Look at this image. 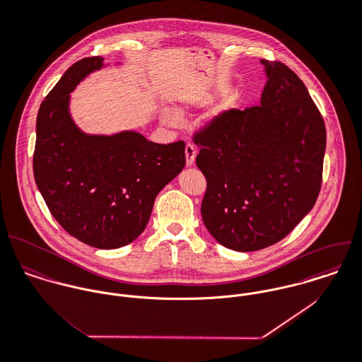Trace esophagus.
<instances>
[{"mask_svg": "<svg viewBox=\"0 0 362 362\" xmlns=\"http://www.w3.org/2000/svg\"><path fill=\"white\" fill-rule=\"evenodd\" d=\"M195 157H197V148L194 147V144L188 143L185 146V163L188 167H191L195 161Z\"/></svg>", "mask_w": 362, "mask_h": 362, "instance_id": "34e87169", "label": "esophagus"}]
</instances>
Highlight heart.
<instances>
[{"mask_svg": "<svg viewBox=\"0 0 362 362\" xmlns=\"http://www.w3.org/2000/svg\"><path fill=\"white\" fill-rule=\"evenodd\" d=\"M161 121L164 122L165 124H170V126H177L180 123V117L174 111L163 110L161 111Z\"/></svg>", "mask_w": 362, "mask_h": 362, "instance_id": "b5f03b06", "label": "heart"}]
</instances>
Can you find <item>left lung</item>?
I'll return each mask as SVG.
<instances>
[{
  "label": "left lung",
  "instance_id": "8db88e82",
  "mask_svg": "<svg viewBox=\"0 0 362 362\" xmlns=\"http://www.w3.org/2000/svg\"><path fill=\"white\" fill-rule=\"evenodd\" d=\"M261 64L267 83L259 105L225 111L194 134L206 178L204 223L236 251L282 240L312 211L322 187L325 121L288 66Z\"/></svg>",
  "mask_w": 362,
  "mask_h": 362
}]
</instances>
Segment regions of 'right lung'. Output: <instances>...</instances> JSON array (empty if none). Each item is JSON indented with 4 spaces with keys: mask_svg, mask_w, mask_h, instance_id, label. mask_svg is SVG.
I'll use <instances>...</instances> for the list:
<instances>
[{
    "mask_svg": "<svg viewBox=\"0 0 362 362\" xmlns=\"http://www.w3.org/2000/svg\"><path fill=\"white\" fill-rule=\"evenodd\" d=\"M104 59L74 63L47 94L36 119L33 175L59 225L97 248H119L143 233L157 194L185 165V143L148 141L124 130L87 134L71 119L70 93Z\"/></svg>",
    "mask_w": 362,
    "mask_h": 362,
    "instance_id": "add662e5",
    "label": "right lung"
}]
</instances>
